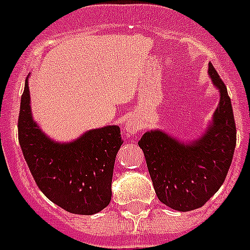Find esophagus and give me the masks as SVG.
Wrapping results in <instances>:
<instances>
[{
    "label": "esophagus",
    "instance_id": "esophagus-1",
    "mask_svg": "<svg viewBox=\"0 0 250 250\" xmlns=\"http://www.w3.org/2000/svg\"><path fill=\"white\" fill-rule=\"evenodd\" d=\"M125 129H126L127 134H134L138 133L140 129H142V125H140L139 121L133 120V119H130V120L126 121V125H125Z\"/></svg>",
    "mask_w": 250,
    "mask_h": 250
}]
</instances>
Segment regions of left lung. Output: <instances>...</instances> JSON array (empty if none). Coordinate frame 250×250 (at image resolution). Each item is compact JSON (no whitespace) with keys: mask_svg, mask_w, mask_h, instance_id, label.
I'll return each mask as SVG.
<instances>
[{"mask_svg":"<svg viewBox=\"0 0 250 250\" xmlns=\"http://www.w3.org/2000/svg\"><path fill=\"white\" fill-rule=\"evenodd\" d=\"M208 73L220 91L212 125L200 140L183 146L162 131H150L138 142L159 201L177 211L201 208L220 188L231 166L236 125L227 86L212 64Z\"/></svg>","mask_w":250,"mask_h":250,"instance_id":"obj_1","label":"left lung"}]
</instances>
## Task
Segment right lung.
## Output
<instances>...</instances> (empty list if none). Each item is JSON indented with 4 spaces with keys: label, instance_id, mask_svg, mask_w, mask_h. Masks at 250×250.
Segmentation results:
<instances>
[{
    "label": "right lung",
    "instance_id": "obj_1",
    "mask_svg": "<svg viewBox=\"0 0 250 250\" xmlns=\"http://www.w3.org/2000/svg\"><path fill=\"white\" fill-rule=\"evenodd\" d=\"M19 143L34 181L68 212L92 215L110 204L115 158L124 143L120 127L91 130L69 144H57L31 119L27 81L21 96Z\"/></svg>",
    "mask_w": 250,
    "mask_h": 250
}]
</instances>
